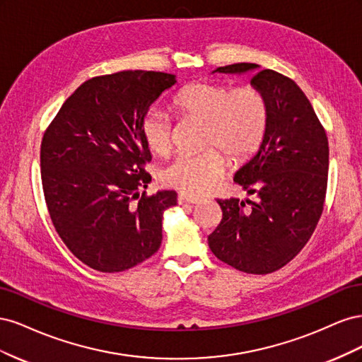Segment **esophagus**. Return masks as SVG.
I'll list each match as a JSON object with an SVG mask.
<instances>
[{"label":"esophagus","instance_id":"obj_1","mask_svg":"<svg viewBox=\"0 0 362 362\" xmlns=\"http://www.w3.org/2000/svg\"><path fill=\"white\" fill-rule=\"evenodd\" d=\"M178 202H180V204H199V202H201V198H198V196L189 194V193H180Z\"/></svg>","mask_w":362,"mask_h":362}]
</instances>
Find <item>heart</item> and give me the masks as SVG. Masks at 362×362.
<instances>
[{
    "label": "heart",
    "mask_w": 362,
    "mask_h": 362,
    "mask_svg": "<svg viewBox=\"0 0 362 362\" xmlns=\"http://www.w3.org/2000/svg\"><path fill=\"white\" fill-rule=\"evenodd\" d=\"M173 107L184 119L205 124V146L221 148L235 164L254 156L266 134L267 104L254 86L231 89L221 83H190L175 95ZM141 137L151 152L166 156L172 148L170 117L157 108L148 112L141 122ZM216 150L175 157L161 170V182L190 194L211 190L226 168L224 153Z\"/></svg>",
    "instance_id": "1"
}]
</instances>
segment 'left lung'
Instances as JSON below:
<instances>
[{
    "mask_svg": "<svg viewBox=\"0 0 362 362\" xmlns=\"http://www.w3.org/2000/svg\"><path fill=\"white\" fill-rule=\"evenodd\" d=\"M255 71L250 84L264 96L267 127L257 154L234 181L254 199H217L222 222L208 235L213 254L231 267L266 275L290 262L308 243L323 211L329 146L311 103L288 76L255 63L217 68Z\"/></svg>",
    "mask_w": 362,
    "mask_h": 362,
    "instance_id": "1",
    "label": "left lung"
}]
</instances>
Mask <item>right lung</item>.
Returning a JSON list of instances; mask_svg holds the SVG:
<instances>
[{
    "instance_id": "right-lung-1",
    "label": "right lung",
    "mask_w": 362,
    "mask_h": 362,
    "mask_svg": "<svg viewBox=\"0 0 362 362\" xmlns=\"http://www.w3.org/2000/svg\"><path fill=\"white\" fill-rule=\"evenodd\" d=\"M172 74L122 71L84 81L59 110L40 146L43 194L63 243L86 266L115 273L161 245L163 213L177 192L146 189L151 152L141 122Z\"/></svg>"
}]
</instances>
